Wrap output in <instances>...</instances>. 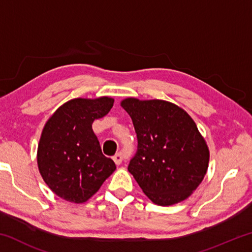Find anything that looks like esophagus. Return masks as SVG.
I'll use <instances>...</instances> for the list:
<instances>
[{"label": "esophagus", "instance_id": "obj_1", "mask_svg": "<svg viewBox=\"0 0 252 252\" xmlns=\"http://www.w3.org/2000/svg\"><path fill=\"white\" fill-rule=\"evenodd\" d=\"M113 160H114V162H116V164L120 165L122 163V161H123V155L121 152H118L117 155L113 157Z\"/></svg>", "mask_w": 252, "mask_h": 252}]
</instances>
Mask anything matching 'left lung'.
<instances>
[{
    "label": "left lung",
    "instance_id": "obj_1",
    "mask_svg": "<svg viewBox=\"0 0 252 252\" xmlns=\"http://www.w3.org/2000/svg\"><path fill=\"white\" fill-rule=\"evenodd\" d=\"M133 122L138 150L127 170L158 206H172L192 194L206 176L209 148L185 110L164 100L121 101Z\"/></svg>",
    "mask_w": 252,
    "mask_h": 252
}]
</instances>
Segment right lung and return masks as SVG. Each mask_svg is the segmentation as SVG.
Returning a JSON list of instances; mask_svg holds the SVG:
<instances>
[{"mask_svg": "<svg viewBox=\"0 0 252 252\" xmlns=\"http://www.w3.org/2000/svg\"><path fill=\"white\" fill-rule=\"evenodd\" d=\"M113 102L109 96L72 99L42 130L37 167L50 189L65 201H88L117 169L113 160L103 156L92 130L93 121L106 116Z\"/></svg>", "mask_w": 252, "mask_h": 252, "instance_id": "1", "label": "right lung"}]
</instances>
